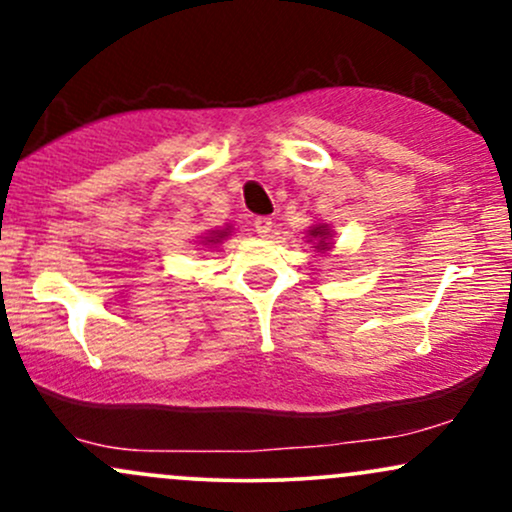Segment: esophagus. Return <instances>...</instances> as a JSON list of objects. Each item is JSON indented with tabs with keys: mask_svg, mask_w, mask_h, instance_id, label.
Segmentation results:
<instances>
[{
	"mask_svg": "<svg viewBox=\"0 0 512 512\" xmlns=\"http://www.w3.org/2000/svg\"><path fill=\"white\" fill-rule=\"evenodd\" d=\"M252 226H255V231L260 233V236H269V233H272L274 223H272V219H269V216H257Z\"/></svg>",
	"mask_w": 512,
	"mask_h": 512,
	"instance_id": "esophagus-1",
	"label": "esophagus"
}]
</instances>
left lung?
<instances>
[{"mask_svg": "<svg viewBox=\"0 0 512 512\" xmlns=\"http://www.w3.org/2000/svg\"><path fill=\"white\" fill-rule=\"evenodd\" d=\"M310 236H313V238H320V243H317V248H320V250H325V248H327L325 238L330 236V231H327V226H317V228H313V231H310Z\"/></svg>", "mask_w": 512, "mask_h": 512, "instance_id": "left-lung-1", "label": "left lung"}]
</instances>
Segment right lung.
Returning a JSON list of instances; mask_svg holds the SVG:
<instances>
[{
    "instance_id": "right-lung-1",
    "label": "right lung",
    "mask_w": 512,
    "mask_h": 512,
    "mask_svg": "<svg viewBox=\"0 0 512 512\" xmlns=\"http://www.w3.org/2000/svg\"><path fill=\"white\" fill-rule=\"evenodd\" d=\"M223 236H226V231H223V233H219V236H216V240H214V243H219V238H223ZM209 243H211V240H209Z\"/></svg>"
}]
</instances>
